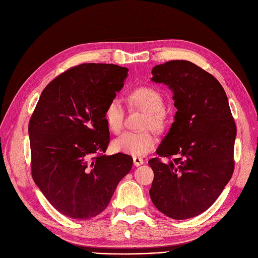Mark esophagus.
<instances>
[{
    "mask_svg": "<svg viewBox=\"0 0 258 258\" xmlns=\"http://www.w3.org/2000/svg\"><path fill=\"white\" fill-rule=\"evenodd\" d=\"M143 163H144V160H143L142 158H140V157H134V165H135L136 167L141 166V165H143Z\"/></svg>",
    "mask_w": 258,
    "mask_h": 258,
    "instance_id": "obj_1",
    "label": "esophagus"
}]
</instances>
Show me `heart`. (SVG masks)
Here are the masks:
<instances>
[{"label": "heart", "mask_w": 258, "mask_h": 258, "mask_svg": "<svg viewBox=\"0 0 258 258\" xmlns=\"http://www.w3.org/2000/svg\"><path fill=\"white\" fill-rule=\"evenodd\" d=\"M130 102L134 106L146 112L142 122V129H152L156 132L165 130L168 116L165 111V100L161 93L153 87L142 86L130 93ZM124 108L121 100L113 98L105 106L104 120L107 128L118 134L123 126ZM156 145V138L150 130L140 132L126 131L113 141V150L131 156H143L151 152Z\"/></svg>", "instance_id": "heart-1"}]
</instances>
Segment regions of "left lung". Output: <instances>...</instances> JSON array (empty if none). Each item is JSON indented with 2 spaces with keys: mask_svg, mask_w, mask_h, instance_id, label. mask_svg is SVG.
I'll return each instance as SVG.
<instances>
[{
  "mask_svg": "<svg viewBox=\"0 0 258 258\" xmlns=\"http://www.w3.org/2000/svg\"><path fill=\"white\" fill-rule=\"evenodd\" d=\"M152 74L153 82L172 89L177 111L158 157L148 160L151 199L167 216L187 220L212 206L231 178L236 122L220 82L192 62L171 60ZM160 157L170 160L165 164Z\"/></svg>",
  "mask_w": 258,
  "mask_h": 258,
  "instance_id": "1",
  "label": "left lung"
}]
</instances>
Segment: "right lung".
Masks as SVG:
<instances>
[{"instance_id":"obj_1","label":"right lung","mask_w":258,"mask_h":258,"mask_svg":"<svg viewBox=\"0 0 258 258\" xmlns=\"http://www.w3.org/2000/svg\"><path fill=\"white\" fill-rule=\"evenodd\" d=\"M128 69L83 63L58 75L38 99L29 121L31 173L50 205L74 220H89L108 206L132 157L103 155L110 143L108 101Z\"/></svg>"}]
</instances>
